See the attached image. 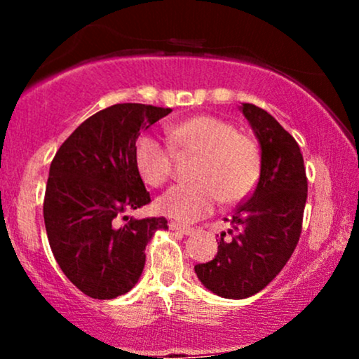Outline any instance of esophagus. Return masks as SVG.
Returning a JSON list of instances; mask_svg holds the SVG:
<instances>
[{
    "mask_svg": "<svg viewBox=\"0 0 359 359\" xmlns=\"http://www.w3.org/2000/svg\"><path fill=\"white\" fill-rule=\"evenodd\" d=\"M168 228H170L172 231L182 233V234H185V236H187V234H192L194 233V228H189V226L180 224V222H170V224H168Z\"/></svg>",
    "mask_w": 359,
    "mask_h": 359,
    "instance_id": "1",
    "label": "esophagus"
}]
</instances>
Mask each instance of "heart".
I'll use <instances>...</instances> for the list:
<instances>
[{"instance_id":"obj_1","label":"heart","mask_w":359,"mask_h":359,"mask_svg":"<svg viewBox=\"0 0 359 359\" xmlns=\"http://www.w3.org/2000/svg\"><path fill=\"white\" fill-rule=\"evenodd\" d=\"M175 147L201 154L192 172L194 182L177 184L156 199V209L179 222L205 217L217 201L238 203L257 184L259 154L253 140L238 135L231 123L214 116H196L170 128ZM135 163L147 184L160 185L172 170V150L155 135L135 142Z\"/></svg>"}]
</instances>
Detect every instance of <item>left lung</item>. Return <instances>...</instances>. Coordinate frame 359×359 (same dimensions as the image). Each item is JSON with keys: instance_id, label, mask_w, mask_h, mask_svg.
<instances>
[{"instance_id": "1", "label": "left lung", "mask_w": 359, "mask_h": 359, "mask_svg": "<svg viewBox=\"0 0 359 359\" xmlns=\"http://www.w3.org/2000/svg\"><path fill=\"white\" fill-rule=\"evenodd\" d=\"M240 111L259 145V179L233 214L231 240L217 241L211 262L194 266L201 283L224 299H248L280 273L302 229L307 177L300 148L271 114L250 102Z\"/></svg>"}]
</instances>
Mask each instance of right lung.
<instances>
[{"instance_id":"1","label":"right lung","mask_w":359,"mask_h":359,"mask_svg":"<svg viewBox=\"0 0 359 359\" xmlns=\"http://www.w3.org/2000/svg\"><path fill=\"white\" fill-rule=\"evenodd\" d=\"M170 108L125 102L93 114L62 143L50 163L43 219L53 257L71 282L93 299L125 295L145 266V248L165 217L135 219L150 203L135 163L142 131Z\"/></svg>"}]
</instances>
